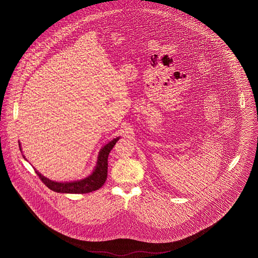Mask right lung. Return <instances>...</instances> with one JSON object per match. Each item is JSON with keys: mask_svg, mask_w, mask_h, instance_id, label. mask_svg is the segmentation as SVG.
I'll list each match as a JSON object with an SVG mask.
<instances>
[{"mask_svg": "<svg viewBox=\"0 0 258 258\" xmlns=\"http://www.w3.org/2000/svg\"><path fill=\"white\" fill-rule=\"evenodd\" d=\"M119 139H120V136L114 138L113 140L109 141L107 144H105L103 147L100 149V151L98 152V160H97V164L95 166L94 171L84 179L77 180V181H71V182H56V181H52L48 178H46L45 176L41 175L36 169L35 170L38 175V177L40 178V180L53 191L61 192V194L92 192L94 190H97L98 188H100L105 183V180L107 178L108 155ZM19 148H20V151L22 152L20 142H19ZM23 158L25 159L24 155H23Z\"/></svg>", "mask_w": 258, "mask_h": 258, "instance_id": "add662e5", "label": "right lung"}]
</instances>
